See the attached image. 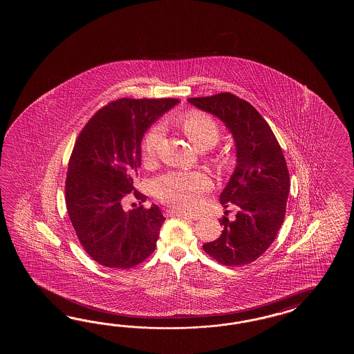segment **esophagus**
I'll list each match as a JSON object with an SVG mask.
<instances>
[{"instance_id": "esophagus-1", "label": "esophagus", "mask_w": 354, "mask_h": 354, "mask_svg": "<svg viewBox=\"0 0 354 354\" xmlns=\"http://www.w3.org/2000/svg\"><path fill=\"white\" fill-rule=\"evenodd\" d=\"M167 215H169V216H178V218H187V220H192V216L189 215V214H186V212H180V211L174 210V209H169V210H167Z\"/></svg>"}]
</instances>
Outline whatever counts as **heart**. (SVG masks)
Returning a JSON list of instances; mask_svg holds the SVG:
<instances>
[{
    "label": "heart",
    "mask_w": 354,
    "mask_h": 354,
    "mask_svg": "<svg viewBox=\"0 0 354 354\" xmlns=\"http://www.w3.org/2000/svg\"><path fill=\"white\" fill-rule=\"evenodd\" d=\"M180 127L197 149H210L218 143L220 129L214 119L203 113H189L180 121ZM163 136V127H151L142 140L144 160L154 158ZM218 166L224 167L226 158L218 159ZM210 178L203 172L171 171L160 174L153 182V191L162 203L180 210H192L200 203L201 196L209 191Z\"/></svg>",
    "instance_id": "b5f03b06"
}]
</instances>
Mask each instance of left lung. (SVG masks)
<instances>
[{
    "instance_id": "obj_1",
    "label": "left lung",
    "mask_w": 354,
    "mask_h": 354,
    "mask_svg": "<svg viewBox=\"0 0 354 354\" xmlns=\"http://www.w3.org/2000/svg\"><path fill=\"white\" fill-rule=\"evenodd\" d=\"M188 102L223 121L236 147L235 171L220 195L221 205L236 214L229 218L226 211L218 220L223 234L203 250L230 267L250 263L270 248L283 223L290 192L286 159L267 121L245 100L221 92Z\"/></svg>"
}]
</instances>
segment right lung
<instances>
[{
    "mask_svg": "<svg viewBox=\"0 0 354 354\" xmlns=\"http://www.w3.org/2000/svg\"><path fill=\"white\" fill-rule=\"evenodd\" d=\"M177 98H119L84 125L68 162V216L86 253L109 268L129 270L154 252L166 220L157 205L134 187L144 133ZM129 195L141 206L123 210Z\"/></svg>",
    "mask_w": 354,
    "mask_h": 354,
    "instance_id": "obj_1",
    "label": "right lung"
}]
</instances>
